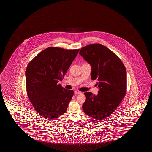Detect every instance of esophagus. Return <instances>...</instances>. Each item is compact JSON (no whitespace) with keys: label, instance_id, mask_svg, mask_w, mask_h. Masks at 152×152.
<instances>
[{"label":"esophagus","instance_id":"34e87169","mask_svg":"<svg viewBox=\"0 0 152 152\" xmlns=\"http://www.w3.org/2000/svg\"><path fill=\"white\" fill-rule=\"evenodd\" d=\"M74 93H75V94H80L82 93V92L78 91H75Z\"/></svg>","mask_w":152,"mask_h":152}]
</instances>
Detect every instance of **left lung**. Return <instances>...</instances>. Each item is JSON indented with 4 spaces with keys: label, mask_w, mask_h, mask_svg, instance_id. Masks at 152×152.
Returning a JSON list of instances; mask_svg holds the SVG:
<instances>
[{
    "label": "left lung",
    "mask_w": 152,
    "mask_h": 152,
    "mask_svg": "<svg viewBox=\"0 0 152 152\" xmlns=\"http://www.w3.org/2000/svg\"><path fill=\"white\" fill-rule=\"evenodd\" d=\"M80 55L91 66V77L96 80V95L85 92L82 108L86 115L102 120L111 115L124 97L127 90L126 69L115 53L101 44L82 48Z\"/></svg>",
    "instance_id": "1"
}]
</instances>
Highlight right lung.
I'll return each instance as SVG.
<instances>
[{
    "label": "right lung",
    "instance_id": "obj_1",
    "mask_svg": "<svg viewBox=\"0 0 152 152\" xmlns=\"http://www.w3.org/2000/svg\"><path fill=\"white\" fill-rule=\"evenodd\" d=\"M80 49L49 47L28 64L25 71L28 97L37 113L47 119L65 113L74 95L58 84L62 81Z\"/></svg>",
    "mask_w": 152,
    "mask_h": 152
}]
</instances>
